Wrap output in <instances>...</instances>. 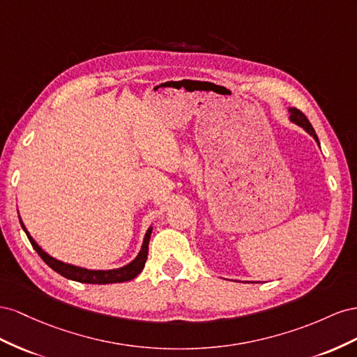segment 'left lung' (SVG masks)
<instances>
[{
	"instance_id": "1",
	"label": "left lung",
	"mask_w": 357,
	"mask_h": 357,
	"mask_svg": "<svg viewBox=\"0 0 357 357\" xmlns=\"http://www.w3.org/2000/svg\"><path fill=\"white\" fill-rule=\"evenodd\" d=\"M289 114H290V121L291 122H294V124H298L299 127H302L305 131H307L308 135H311L312 137H314V140L317 142V144L320 145V142H319V137H317V135H315V131H314V128H312V126H311V122L308 121V118L305 116L302 112L299 110V109H296V107H289Z\"/></svg>"
}]
</instances>
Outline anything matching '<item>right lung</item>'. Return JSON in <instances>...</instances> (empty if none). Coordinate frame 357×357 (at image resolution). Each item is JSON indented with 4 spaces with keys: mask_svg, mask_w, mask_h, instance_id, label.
Masks as SVG:
<instances>
[{
    "mask_svg": "<svg viewBox=\"0 0 357 357\" xmlns=\"http://www.w3.org/2000/svg\"><path fill=\"white\" fill-rule=\"evenodd\" d=\"M20 226H22L24 231L26 233V236L31 242L33 248L38 252V256L43 259V261L47 264L49 268H52L55 272H58L59 275H63L64 278L67 280H73L77 282H85V284H114V282H124V281H130L136 278L137 275L142 272V269L145 268L146 263V257H148V245H149V238L152 233V226L146 230L145 238H144V243H142V248L139 251V254L136 256V259L133 261H130L128 264L118 269H109V271H94V269H86V268H80V266H75V264H68L64 261H59L56 259H54L52 256H49L46 251H43L42 248L38 247V243L33 239V236L29 235V231L26 230L25 224L20 220Z\"/></svg>",
    "mask_w": 357,
    "mask_h": 357,
    "instance_id": "right-lung-1",
    "label": "right lung"
}]
</instances>
